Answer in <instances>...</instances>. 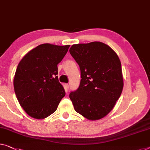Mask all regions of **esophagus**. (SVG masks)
Listing matches in <instances>:
<instances>
[{
  "instance_id": "esophagus-1",
  "label": "esophagus",
  "mask_w": 150,
  "mask_h": 150,
  "mask_svg": "<svg viewBox=\"0 0 150 150\" xmlns=\"http://www.w3.org/2000/svg\"><path fill=\"white\" fill-rule=\"evenodd\" d=\"M64 86H65V88H66V89H68V88H69V84H64Z\"/></svg>"
}]
</instances>
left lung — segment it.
Instances as JSON below:
<instances>
[{
  "label": "left lung",
  "mask_w": 150,
  "mask_h": 150,
  "mask_svg": "<svg viewBox=\"0 0 150 150\" xmlns=\"http://www.w3.org/2000/svg\"><path fill=\"white\" fill-rule=\"evenodd\" d=\"M70 53L80 66V86L70 94L76 111L98 120L112 109L123 88L121 64L109 45L99 41L73 45Z\"/></svg>",
  "instance_id": "left-lung-1"
}]
</instances>
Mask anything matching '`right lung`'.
Segmentation results:
<instances>
[{
  "label": "right lung",
  "instance_id": "1",
  "mask_svg": "<svg viewBox=\"0 0 150 150\" xmlns=\"http://www.w3.org/2000/svg\"><path fill=\"white\" fill-rule=\"evenodd\" d=\"M70 45L43 43L23 57L14 78L20 105L29 116L41 119L56 111L66 93L57 77V64Z\"/></svg>",
  "mask_w": 150,
  "mask_h": 150
}]
</instances>
